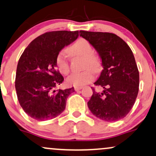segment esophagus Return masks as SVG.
I'll return each instance as SVG.
<instances>
[{
  "label": "esophagus",
  "mask_w": 156,
  "mask_h": 156,
  "mask_svg": "<svg viewBox=\"0 0 156 156\" xmlns=\"http://www.w3.org/2000/svg\"><path fill=\"white\" fill-rule=\"evenodd\" d=\"M82 86H76V87L74 88L75 89V91H79V90H80L82 89Z\"/></svg>",
  "instance_id": "esophagus-1"
}]
</instances>
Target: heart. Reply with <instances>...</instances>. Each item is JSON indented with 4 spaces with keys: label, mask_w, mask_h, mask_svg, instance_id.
<instances>
[{
    "label": "heart",
    "mask_w": 156,
    "mask_h": 156,
    "mask_svg": "<svg viewBox=\"0 0 156 156\" xmlns=\"http://www.w3.org/2000/svg\"><path fill=\"white\" fill-rule=\"evenodd\" d=\"M67 51L73 57H83V68L87 70L81 73H73L67 78V85L82 86L90 83L94 79V73L97 72L100 67L98 57L93 54V47L87 41L83 38L77 40L67 48ZM56 65L62 74L67 75L70 73V65L67 60L66 51L59 52L56 58ZM92 70L91 71L90 70Z\"/></svg>",
    "instance_id": "1"
}]
</instances>
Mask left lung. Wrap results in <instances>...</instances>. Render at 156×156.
<instances>
[{
    "mask_svg": "<svg viewBox=\"0 0 156 156\" xmlns=\"http://www.w3.org/2000/svg\"><path fill=\"white\" fill-rule=\"evenodd\" d=\"M102 59L103 70L95 82L102 91L92 88L88 107L96 117L112 122L130 112L137 97L140 76L132 51L123 39L113 33L80 31Z\"/></svg>",
    "mask_w": 156,
    "mask_h": 156,
    "instance_id": "1",
    "label": "left lung"
}]
</instances>
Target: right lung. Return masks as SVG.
Listing matches in <instances>:
<instances>
[{"label":"right lung","instance_id":"1","mask_svg":"<svg viewBox=\"0 0 156 156\" xmlns=\"http://www.w3.org/2000/svg\"><path fill=\"white\" fill-rule=\"evenodd\" d=\"M78 31H52L37 37L18 62L15 79L17 98L32 119L46 121L60 115L74 88L54 90L64 78L57 70L56 58L65 46L78 37Z\"/></svg>","mask_w":156,"mask_h":156}]
</instances>
